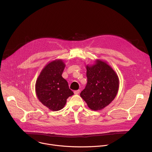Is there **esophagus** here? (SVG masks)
<instances>
[{"label": "esophagus", "mask_w": 152, "mask_h": 152, "mask_svg": "<svg viewBox=\"0 0 152 152\" xmlns=\"http://www.w3.org/2000/svg\"><path fill=\"white\" fill-rule=\"evenodd\" d=\"M80 90H76V91H74V93H75V94H79V93H80Z\"/></svg>", "instance_id": "obj_1"}]
</instances>
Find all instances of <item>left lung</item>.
Returning a JSON list of instances; mask_svg holds the SVG:
<instances>
[{
    "label": "left lung",
    "mask_w": 152,
    "mask_h": 152,
    "mask_svg": "<svg viewBox=\"0 0 152 152\" xmlns=\"http://www.w3.org/2000/svg\"><path fill=\"white\" fill-rule=\"evenodd\" d=\"M87 83L80 97L91 110H101L115 99L119 79L115 71L106 62L97 59L95 64L86 66Z\"/></svg>",
    "instance_id": "left-lung-1"
}]
</instances>
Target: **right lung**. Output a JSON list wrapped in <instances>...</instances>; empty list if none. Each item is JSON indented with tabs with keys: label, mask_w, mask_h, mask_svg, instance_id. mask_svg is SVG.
Returning <instances> with one entry per match:
<instances>
[{
	"label": "right lung",
	"mask_w": 152,
	"mask_h": 152,
	"mask_svg": "<svg viewBox=\"0 0 152 152\" xmlns=\"http://www.w3.org/2000/svg\"><path fill=\"white\" fill-rule=\"evenodd\" d=\"M66 65L61 59L53 61L41 72L35 83L38 100L53 111L61 110L73 95L67 81L62 77Z\"/></svg>",
	"instance_id": "obj_1"
}]
</instances>
